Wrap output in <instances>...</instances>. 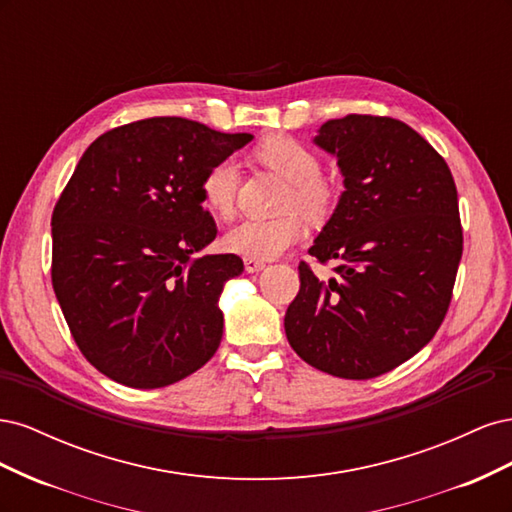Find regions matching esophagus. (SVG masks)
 Listing matches in <instances>:
<instances>
[{
    "instance_id": "1",
    "label": "esophagus",
    "mask_w": 512,
    "mask_h": 512,
    "mask_svg": "<svg viewBox=\"0 0 512 512\" xmlns=\"http://www.w3.org/2000/svg\"><path fill=\"white\" fill-rule=\"evenodd\" d=\"M243 265H245L247 273H258V271H262V269L267 267L265 260H256V258H245Z\"/></svg>"
}]
</instances>
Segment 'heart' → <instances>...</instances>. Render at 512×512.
Wrapping results in <instances>:
<instances>
[{"label":"heart","mask_w":512,"mask_h":512,"mask_svg":"<svg viewBox=\"0 0 512 512\" xmlns=\"http://www.w3.org/2000/svg\"><path fill=\"white\" fill-rule=\"evenodd\" d=\"M256 158L290 181V190L284 198V209H288V213L269 220H243L228 230L226 247L245 258L271 260L305 237L307 224L298 212L301 210L307 218H324L335 205L337 190L333 181L320 173L318 153L292 136L280 134L262 141L256 147ZM239 181L241 170L237 160L224 158L215 162L200 183L205 207L228 220L235 213ZM292 208L300 210L292 212Z\"/></svg>","instance_id":"1"}]
</instances>
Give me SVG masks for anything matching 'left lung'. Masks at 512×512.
<instances>
[{"instance_id":"8db88e82","label":"left lung","mask_w":512,"mask_h":512,"mask_svg":"<svg viewBox=\"0 0 512 512\" xmlns=\"http://www.w3.org/2000/svg\"><path fill=\"white\" fill-rule=\"evenodd\" d=\"M314 143L337 158L346 190L309 254L337 260L339 280L301 262L284 329L305 363L369 380L427 346L448 312L463 252L457 188L440 153L393 117L331 119Z\"/></svg>"}]
</instances>
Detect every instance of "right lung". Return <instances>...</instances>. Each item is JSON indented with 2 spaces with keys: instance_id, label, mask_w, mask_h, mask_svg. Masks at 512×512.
<instances>
[{
  "instance_id": "obj_1",
  "label": "right lung",
  "mask_w": 512,
  "mask_h": 512,
  "mask_svg": "<svg viewBox=\"0 0 512 512\" xmlns=\"http://www.w3.org/2000/svg\"><path fill=\"white\" fill-rule=\"evenodd\" d=\"M250 141L151 117L104 132L76 164L51 218V277L76 346L104 376L160 389L218 350V301L243 262L198 254L218 235L200 183Z\"/></svg>"
}]
</instances>
